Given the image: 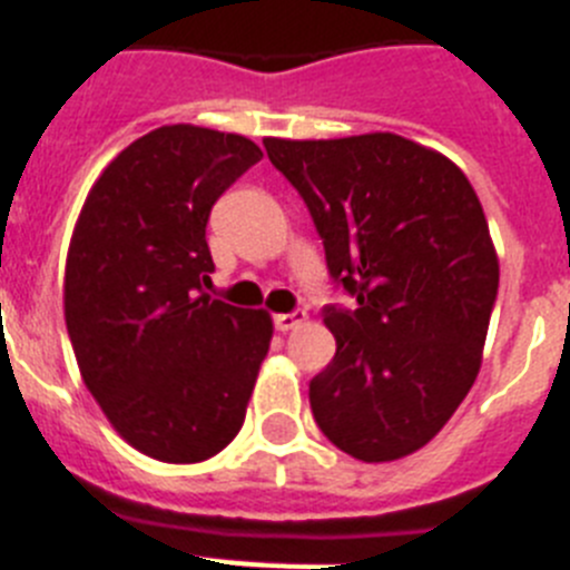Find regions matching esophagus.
I'll return each instance as SVG.
<instances>
[{
	"label": "esophagus",
	"instance_id": "34e87169",
	"mask_svg": "<svg viewBox=\"0 0 570 570\" xmlns=\"http://www.w3.org/2000/svg\"><path fill=\"white\" fill-rule=\"evenodd\" d=\"M306 323V312H289V315H275V330L292 332Z\"/></svg>",
	"mask_w": 570,
	"mask_h": 570
}]
</instances>
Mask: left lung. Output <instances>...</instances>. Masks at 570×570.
<instances>
[{"label": "left lung", "instance_id": "1", "mask_svg": "<svg viewBox=\"0 0 570 570\" xmlns=\"http://www.w3.org/2000/svg\"><path fill=\"white\" fill-rule=\"evenodd\" d=\"M264 147L357 301L323 312L337 352L312 377V414L355 460L409 458L438 438L483 363L500 284L483 204L451 158L397 132L269 136Z\"/></svg>", "mask_w": 570, "mask_h": 570}]
</instances>
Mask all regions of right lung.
<instances>
[{"label": "right lung", "instance_id": "obj_1", "mask_svg": "<svg viewBox=\"0 0 570 570\" xmlns=\"http://www.w3.org/2000/svg\"><path fill=\"white\" fill-rule=\"evenodd\" d=\"M261 156L238 132L158 127L101 170L70 235L65 323L81 381L112 429L161 463L233 443L269 352V312L204 292L209 209Z\"/></svg>", "mask_w": 570, "mask_h": 570}]
</instances>
